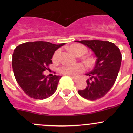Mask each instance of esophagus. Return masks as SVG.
I'll return each instance as SVG.
<instances>
[{"label": "esophagus", "instance_id": "esophagus-1", "mask_svg": "<svg viewBox=\"0 0 133 133\" xmlns=\"http://www.w3.org/2000/svg\"><path fill=\"white\" fill-rule=\"evenodd\" d=\"M71 78H72V80L75 82H77L78 80L77 78H73V77H71Z\"/></svg>", "mask_w": 133, "mask_h": 133}]
</instances>
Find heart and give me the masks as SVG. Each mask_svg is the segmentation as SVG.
<instances>
[{"label":"heart","instance_id":"obj_1","mask_svg":"<svg viewBox=\"0 0 133 133\" xmlns=\"http://www.w3.org/2000/svg\"><path fill=\"white\" fill-rule=\"evenodd\" d=\"M70 50L73 54L77 56H81L86 53L87 48L85 46L80 44H74L70 47ZM60 51L58 49L55 52L53 55V60H57L58 59ZM85 62L89 65H92L94 63V58L92 57H89L86 58ZM85 68L81 64H76L75 65H70V64H63L59 68V72L62 74L69 75L71 76H76L79 73L84 71Z\"/></svg>","mask_w":133,"mask_h":133}]
</instances>
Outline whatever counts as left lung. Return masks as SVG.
<instances>
[{
	"label": "left lung",
	"mask_w": 133,
	"mask_h": 133,
	"mask_svg": "<svg viewBox=\"0 0 133 133\" xmlns=\"http://www.w3.org/2000/svg\"><path fill=\"white\" fill-rule=\"evenodd\" d=\"M86 45L94 52L96 59L93 70L86 75L87 86L78 94L89 100H96L108 93L115 84L118 74L122 62V55L119 48L109 41L91 40L76 41Z\"/></svg>",
	"instance_id": "left-lung-1"
}]
</instances>
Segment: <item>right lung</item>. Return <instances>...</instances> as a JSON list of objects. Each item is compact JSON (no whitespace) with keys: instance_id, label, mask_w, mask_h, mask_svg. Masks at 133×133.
<instances>
[{"instance_id":"obj_1","label":"right lung","mask_w":133,"mask_h":133,"mask_svg":"<svg viewBox=\"0 0 133 133\" xmlns=\"http://www.w3.org/2000/svg\"><path fill=\"white\" fill-rule=\"evenodd\" d=\"M64 44L37 41L24 43L15 48L12 60L13 73L18 85L29 97L44 100L56 91L62 76L55 75L48 77L43 72L53 64L55 51Z\"/></svg>"}]
</instances>
